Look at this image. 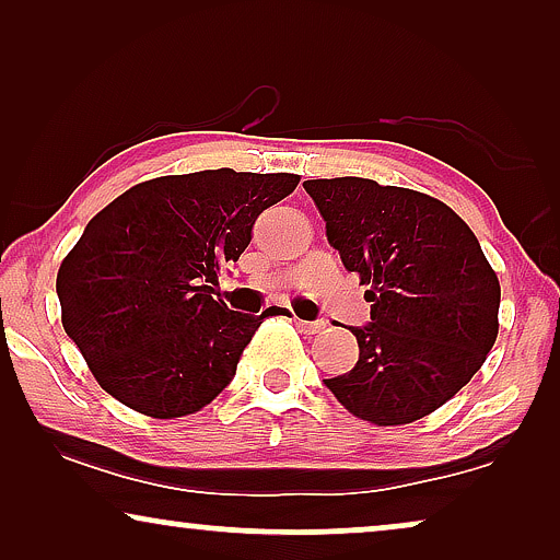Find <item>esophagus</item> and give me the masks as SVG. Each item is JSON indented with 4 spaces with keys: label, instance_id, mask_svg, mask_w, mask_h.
I'll use <instances>...</instances> for the list:
<instances>
[{
    "label": "esophagus",
    "instance_id": "esophagus-1",
    "mask_svg": "<svg viewBox=\"0 0 560 560\" xmlns=\"http://www.w3.org/2000/svg\"><path fill=\"white\" fill-rule=\"evenodd\" d=\"M295 326L301 328L303 334H318V331H324V328H326L324 320H303V318H295Z\"/></svg>",
    "mask_w": 560,
    "mask_h": 560
}]
</instances>
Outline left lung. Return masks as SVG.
Returning a JSON list of instances; mask_svg holds the SVG:
<instances>
[{
    "mask_svg": "<svg viewBox=\"0 0 560 560\" xmlns=\"http://www.w3.org/2000/svg\"><path fill=\"white\" fill-rule=\"evenodd\" d=\"M341 262L372 303L351 326L354 370L324 380L351 416L402 425L451 400L497 339L500 280L466 221L439 198L370 178L305 180Z\"/></svg>",
    "mask_w": 560,
    "mask_h": 560,
    "instance_id": "8db88e82",
    "label": "left lung"
}]
</instances>
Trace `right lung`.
<instances>
[{"label": "right lung", "instance_id": "1", "mask_svg": "<svg viewBox=\"0 0 560 560\" xmlns=\"http://www.w3.org/2000/svg\"><path fill=\"white\" fill-rule=\"evenodd\" d=\"M293 173L232 167L137 183L96 213L58 270L63 328L98 385L150 418L209 405L262 316L229 311L219 275L259 213L293 194Z\"/></svg>", "mask_w": 560, "mask_h": 560}]
</instances>
